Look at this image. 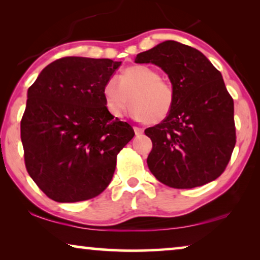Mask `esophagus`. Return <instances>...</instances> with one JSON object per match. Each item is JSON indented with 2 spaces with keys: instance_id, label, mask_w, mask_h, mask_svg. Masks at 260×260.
<instances>
[{
  "instance_id": "34e87169",
  "label": "esophagus",
  "mask_w": 260,
  "mask_h": 260,
  "mask_svg": "<svg viewBox=\"0 0 260 260\" xmlns=\"http://www.w3.org/2000/svg\"><path fill=\"white\" fill-rule=\"evenodd\" d=\"M134 130H135V134H136L137 136H138V135H142V134H143V129H142V127L135 126V127H134Z\"/></svg>"
}]
</instances>
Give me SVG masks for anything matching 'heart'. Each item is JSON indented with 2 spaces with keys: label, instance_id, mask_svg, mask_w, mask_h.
Listing matches in <instances>:
<instances>
[{
  "label": "heart",
  "instance_id": "heart-1",
  "mask_svg": "<svg viewBox=\"0 0 260 260\" xmlns=\"http://www.w3.org/2000/svg\"><path fill=\"white\" fill-rule=\"evenodd\" d=\"M105 108L113 117H122L133 103L131 113L148 123H159L172 111L175 99L174 87L161 79L157 71L144 65L126 67L119 80L109 78L102 90Z\"/></svg>",
  "mask_w": 260,
  "mask_h": 260
}]
</instances>
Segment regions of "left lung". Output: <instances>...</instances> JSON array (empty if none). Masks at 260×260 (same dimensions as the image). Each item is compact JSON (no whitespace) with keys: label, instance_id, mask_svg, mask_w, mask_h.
Returning <instances> with one entry per match:
<instances>
[{"label":"left lung","instance_id":"obj_1","mask_svg":"<svg viewBox=\"0 0 260 260\" xmlns=\"http://www.w3.org/2000/svg\"><path fill=\"white\" fill-rule=\"evenodd\" d=\"M135 62L161 67L175 92L168 117L144 131L152 142L147 159L152 175L177 189L218 179L237 138L233 98L221 73L200 51L173 40L140 53Z\"/></svg>","mask_w":260,"mask_h":260}]
</instances>
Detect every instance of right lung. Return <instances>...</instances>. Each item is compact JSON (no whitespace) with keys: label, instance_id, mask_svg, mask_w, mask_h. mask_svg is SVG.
<instances>
[{"label":"right lung","instance_id":"add662e5","mask_svg":"<svg viewBox=\"0 0 260 260\" xmlns=\"http://www.w3.org/2000/svg\"><path fill=\"white\" fill-rule=\"evenodd\" d=\"M120 63L65 56L28 88L21 119L24 165L52 200L78 202L104 191L117 155L135 136L130 124L110 115L102 94Z\"/></svg>","mask_w":260,"mask_h":260}]
</instances>
